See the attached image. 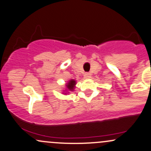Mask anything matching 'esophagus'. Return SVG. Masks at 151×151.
<instances>
[{
  "label": "esophagus",
  "instance_id": "obj_1",
  "mask_svg": "<svg viewBox=\"0 0 151 151\" xmlns=\"http://www.w3.org/2000/svg\"><path fill=\"white\" fill-rule=\"evenodd\" d=\"M90 77H91V74H90V73L86 72V73L84 74V77L86 78V79H89V78H90Z\"/></svg>",
  "mask_w": 151,
  "mask_h": 151
}]
</instances>
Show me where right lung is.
<instances>
[{"instance_id":"add662e5","label":"right lung","mask_w":151,"mask_h":151,"mask_svg":"<svg viewBox=\"0 0 151 151\" xmlns=\"http://www.w3.org/2000/svg\"><path fill=\"white\" fill-rule=\"evenodd\" d=\"M75 84H76V81L74 79H71L70 81H69V82L67 83V89L70 91H73L74 89V87H75Z\"/></svg>"}]
</instances>
